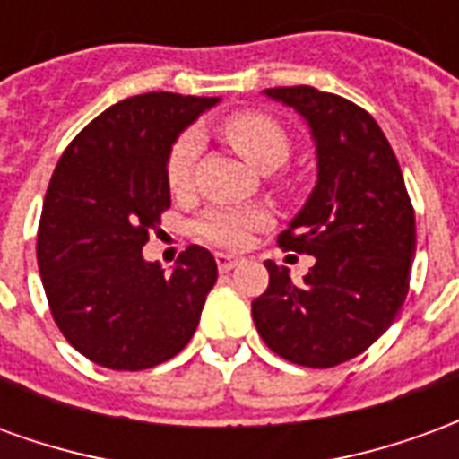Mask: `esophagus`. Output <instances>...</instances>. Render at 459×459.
I'll return each mask as SVG.
<instances>
[{"label": "esophagus", "instance_id": "obj_1", "mask_svg": "<svg viewBox=\"0 0 459 459\" xmlns=\"http://www.w3.org/2000/svg\"><path fill=\"white\" fill-rule=\"evenodd\" d=\"M238 263H240L238 255H226V253H219V255H216V265H219L221 273H229V270L236 268Z\"/></svg>", "mask_w": 459, "mask_h": 459}]
</instances>
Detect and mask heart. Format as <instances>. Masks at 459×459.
Masks as SVG:
<instances>
[{
    "instance_id": "b5f03b06",
    "label": "heart",
    "mask_w": 459,
    "mask_h": 459,
    "mask_svg": "<svg viewBox=\"0 0 459 459\" xmlns=\"http://www.w3.org/2000/svg\"><path fill=\"white\" fill-rule=\"evenodd\" d=\"M226 140L236 147L243 160L258 169H275L290 154V140L282 125L263 113H236L223 122ZM201 152V134L196 130H184L171 142L167 152V184L171 191L189 189L194 164ZM270 223V211L263 206H213L196 223L201 238L221 248H243L250 233L265 229Z\"/></svg>"
}]
</instances>
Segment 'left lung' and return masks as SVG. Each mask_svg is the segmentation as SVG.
I'll list each match as a JSON object with an SVG mask.
<instances>
[{"mask_svg":"<svg viewBox=\"0 0 459 459\" xmlns=\"http://www.w3.org/2000/svg\"><path fill=\"white\" fill-rule=\"evenodd\" d=\"M295 108L317 147V184L278 243L315 255L292 282L265 260L268 290L253 299L263 342L282 359L329 368L354 359L403 307L415 255V213L381 127L364 108L312 85L268 88Z\"/></svg>","mask_w":459,"mask_h":459,"instance_id":"8db88e82","label":"left lung"}]
</instances>
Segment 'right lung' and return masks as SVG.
I'll return each mask as SVG.
<instances>
[{
	"instance_id": "add662e5",
	"label": "right lung",
	"mask_w": 459,
	"mask_h": 459,
	"mask_svg": "<svg viewBox=\"0 0 459 459\" xmlns=\"http://www.w3.org/2000/svg\"><path fill=\"white\" fill-rule=\"evenodd\" d=\"M216 103L132 95L88 122L56 164L39 221V273L61 334L105 368H152L196 332L219 278L213 255L189 246L164 275L142 248L171 204V142Z\"/></svg>"
}]
</instances>
